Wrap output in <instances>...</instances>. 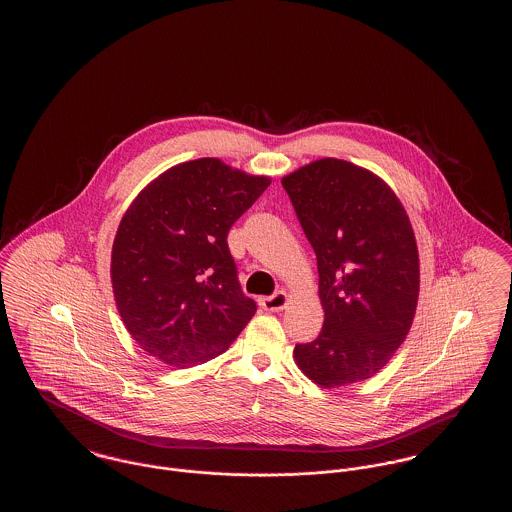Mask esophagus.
Segmentation results:
<instances>
[{
  "label": "esophagus",
  "instance_id": "34e87169",
  "mask_svg": "<svg viewBox=\"0 0 512 512\" xmlns=\"http://www.w3.org/2000/svg\"><path fill=\"white\" fill-rule=\"evenodd\" d=\"M259 303L265 311H282L288 305V293L278 290L268 297H261Z\"/></svg>",
  "mask_w": 512,
  "mask_h": 512
}]
</instances>
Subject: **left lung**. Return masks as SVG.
<instances>
[{
  "mask_svg": "<svg viewBox=\"0 0 512 512\" xmlns=\"http://www.w3.org/2000/svg\"><path fill=\"white\" fill-rule=\"evenodd\" d=\"M317 253L324 324L297 343L299 368L322 388L361 382L388 365L413 324L420 267L413 226L390 186L341 159L282 178Z\"/></svg>",
  "mask_w": 512,
  "mask_h": 512,
  "instance_id": "obj_1",
  "label": "left lung"
}]
</instances>
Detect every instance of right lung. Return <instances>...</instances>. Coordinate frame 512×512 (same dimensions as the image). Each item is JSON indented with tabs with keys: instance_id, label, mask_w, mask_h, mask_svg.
<instances>
[{
	"instance_id": "right-lung-1",
	"label": "right lung",
	"mask_w": 512,
	"mask_h": 512,
	"mask_svg": "<svg viewBox=\"0 0 512 512\" xmlns=\"http://www.w3.org/2000/svg\"><path fill=\"white\" fill-rule=\"evenodd\" d=\"M268 186L267 176L205 157L163 172L132 201L111 282L126 330L151 357L176 368L207 363L255 315L226 238Z\"/></svg>"
}]
</instances>
